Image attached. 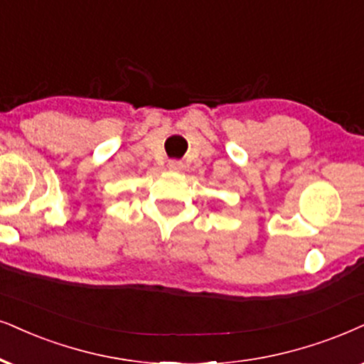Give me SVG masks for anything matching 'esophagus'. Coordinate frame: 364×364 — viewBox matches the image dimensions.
Instances as JSON below:
<instances>
[{
	"label": "esophagus",
	"instance_id": "obj_1",
	"mask_svg": "<svg viewBox=\"0 0 364 364\" xmlns=\"http://www.w3.org/2000/svg\"><path fill=\"white\" fill-rule=\"evenodd\" d=\"M168 169L169 171H181L183 169V163L181 161H178V159H171V161H168Z\"/></svg>",
	"mask_w": 364,
	"mask_h": 364
}]
</instances>
